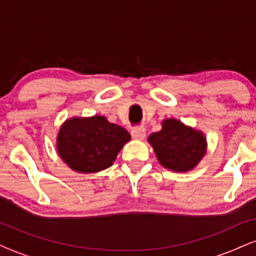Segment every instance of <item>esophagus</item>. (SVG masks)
<instances>
[{"label":"esophagus","instance_id":"1","mask_svg":"<svg viewBox=\"0 0 256 256\" xmlns=\"http://www.w3.org/2000/svg\"><path fill=\"white\" fill-rule=\"evenodd\" d=\"M131 134L132 137L134 138V140H142L146 138V128H134V130L131 131Z\"/></svg>","mask_w":256,"mask_h":256}]
</instances>
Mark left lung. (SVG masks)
<instances>
[{
  "label": "left lung",
  "instance_id": "left-lung-1",
  "mask_svg": "<svg viewBox=\"0 0 256 256\" xmlns=\"http://www.w3.org/2000/svg\"><path fill=\"white\" fill-rule=\"evenodd\" d=\"M160 165L170 171L189 172L207 152L204 132L174 118L162 120L161 130L148 137Z\"/></svg>",
  "mask_w": 256,
  "mask_h": 256
}]
</instances>
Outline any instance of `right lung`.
<instances>
[{
  "instance_id": "add662e5",
  "label": "right lung",
  "mask_w": 256,
  "mask_h": 256,
  "mask_svg": "<svg viewBox=\"0 0 256 256\" xmlns=\"http://www.w3.org/2000/svg\"><path fill=\"white\" fill-rule=\"evenodd\" d=\"M131 134L104 116H72L56 136L58 156L79 173H96L113 165Z\"/></svg>"
}]
</instances>
